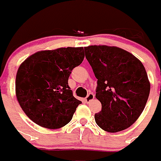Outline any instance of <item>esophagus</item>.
Returning <instances> with one entry per match:
<instances>
[{
	"label": "esophagus",
	"mask_w": 161,
	"mask_h": 161,
	"mask_svg": "<svg viewBox=\"0 0 161 161\" xmlns=\"http://www.w3.org/2000/svg\"><path fill=\"white\" fill-rule=\"evenodd\" d=\"M93 98H94V95H93V93H88V95L85 98V101L87 102V103H90L91 101L93 100Z\"/></svg>",
	"instance_id": "1"
}]
</instances>
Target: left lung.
Returning a JSON list of instances; mask_svg holds the SVG:
<instances>
[{
  "mask_svg": "<svg viewBox=\"0 0 161 161\" xmlns=\"http://www.w3.org/2000/svg\"><path fill=\"white\" fill-rule=\"evenodd\" d=\"M84 51L98 79L95 97L102 104L94 115L96 124L109 133L126 130L140 117L149 98L150 83L145 67L117 47L93 45Z\"/></svg>",
  "mask_w": 161,
  "mask_h": 161,
  "instance_id": "left-lung-1",
  "label": "left lung"
}]
</instances>
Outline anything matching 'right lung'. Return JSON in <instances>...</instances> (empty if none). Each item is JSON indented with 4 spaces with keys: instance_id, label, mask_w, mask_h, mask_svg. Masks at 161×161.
I'll return each instance as SVG.
<instances>
[{
    "instance_id": "obj_1",
    "label": "right lung",
    "mask_w": 161,
    "mask_h": 161,
    "mask_svg": "<svg viewBox=\"0 0 161 161\" xmlns=\"http://www.w3.org/2000/svg\"><path fill=\"white\" fill-rule=\"evenodd\" d=\"M83 58V47H68L36 52L20 65L16 96L31 121L51 130L70 122L82 102L73 97L68 78Z\"/></svg>"
}]
</instances>
